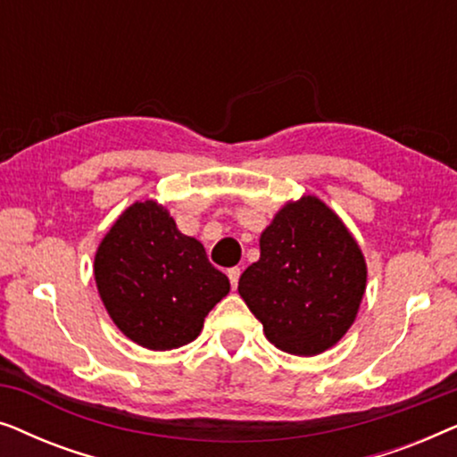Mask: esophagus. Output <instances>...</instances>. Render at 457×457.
<instances>
[{"label":"esophagus","instance_id":"1","mask_svg":"<svg viewBox=\"0 0 457 457\" xmlns=\"http://www.w3.org/2000/svg\"><path fill=\"white\" fill-rule=\"evenodd\" d=\"M228 280H230V287H233V289H237V285H239V277H241V268H228Z\"/></svg>","mask_w":457,"mask_h":457}]
</instances>
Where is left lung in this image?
<instances>
[{"mask_svg":"<svg viewBox=\"0 0 457 457\" xmlns=\"http://www.w3.org/2000/svg\"><path fill=\"white\" fill-rule=\"evenodd\" d=\"M366 262L345 224L318 197L287 204L260 237V260L239 278V295L266 339L293 355L333 347L358 314Z\"/></svg>","mask_w":457,"mask_h":457,"instance_id":"8db88e82","label":"left lung"}]
</instances>
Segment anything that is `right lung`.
<instances>
[{"label": "right lung", "mask_w": 457, "mask_h": 457, "mask_svg": "<svg viewBox=\"0 0 457 457\" xmlns=\"http://www.w3.org/2000/svg\"><path fill=\"white\" fill-rule=\"evenodd\" d=\"M96 283L118 328L141 347L166 352L199 335L230 291L202 243L177 228L155 202H137L114 222L96 255Z\"/></svg>", "instance_id": "right-lung-1"}]
</instances>
